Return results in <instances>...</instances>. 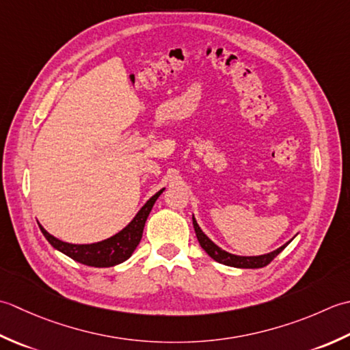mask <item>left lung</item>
<instances>
[{"label": "left lung", "mask_w": 350, "mask_h": 350, "mask_svg": "<svg viewBox=\"0 0 350 350\" xmlns=\"http://www.w3.org/2000/svg\"><path fill=\"white\" fill-rule=\"evenodd\" d=\"M193 219V228H195V232H196V237H198V241L199 245H201V247L204 249V251L208 254L213 260L217 261V262H222V265L225 266H231V267H239V269H258V267H265L267 266L270 261H272L275 256L282 252L285 247H287V245L290 243V241H287V243L282 245L281 247L275 249V251L269 252V254H265V255H255V256H241V255H234V254H230L224 251L222 247H219L215 241H211L206 235L204 234V231L199 228L198 222L195 216L191 217Z\"/></svg>", "instance_id": "1"}]
</instances>
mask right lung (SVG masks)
Instances as JSON below:
<instances>
[{"instance_id": "right-lung-1", "label": "right lung", "mask_w": 350, "mask_h": 350, "mask_svg": "<svg viewBox=\"0 0 350 350\" xmlns=\"http://www.w3.org/2000/svg\"><path fill=\"white\" fill-rule=\"evenodd\" d=\"M163 190L165 189L159 190L154 196L148 199L146 204L142 206L137 211V215L133 217L131 222L128 224L124 230H120L118 234L111 235L109 239L96 241V243H68V241H63L54 237V235L49 234L42 225H39V228L42 234L45 235V239L49 241V245L57 249V251H60L62 254L68 255L69 258L81 262V265L92 267L116 266L130 258L133 252L135 251V247L140 243L146 219L149 216V213H151L155 201L163 193Z\"/></svg>"}]
</instances>
